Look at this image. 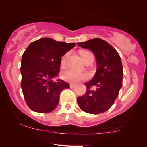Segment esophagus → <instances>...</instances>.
<instances>
[{"mask_svg": "<svg viewBox=\"0 0 147 147\" xmlns=\"http://www.w3.org/2000/svg\"><path fill=\"white\" fill-rule=\"evenodd\" d=\"M76 86V84H70V87L71 88H74Z\"/></svg>", "mask_w": 147, "mask_h": 147, "instance_id": "esophagus-1", "label": "esophagus"}]
</instances>
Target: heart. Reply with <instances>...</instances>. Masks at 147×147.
Returning <instances> with one entry per match:
<instances>
[{"label": "heart", "mask_w": 147, "mask_h": 147, "mask_svg": "<svg viewBox=\"0 0 147 147\" xmlns=\"http://www.w3.org/2000/svg\"><path fill=\"white\" fill-rule=\"evenodd\" d=\"M90 53L89 52H82L81 55H82V58H83L84 61H86V59L87 58L88 55ZM68 53H65V55H63V57L61 58V65H64L66 63L67 58H68ZM62 78L64 80L67 81V82H72V83H76V82H79V81L84 80L88 78V75L86 74V73L83 72H79V71H75V70L71 69V68H68V69L65 70L62 72Z\"/></svg>", "instance_id": "1"}]
</instances>
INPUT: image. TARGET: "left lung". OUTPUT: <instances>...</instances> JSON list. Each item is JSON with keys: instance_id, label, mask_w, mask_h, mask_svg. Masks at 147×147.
<instances>
[{"instance_id": "1", "label": "left lung", "mask_w": 147, "mask_h": 147, "mask_svg": "<svg viewBox=\"0 0 147 147\" xmlns=\"http://www.w3.org/2000/svg\"><path fill=\"white\" fill-rule=\"evenodd\" d=\"M78 45L91 50L97 61V71L93 79L84 84L86 93L77 98L79 107L85 113L100 114L107 111L118 97L123 84V70L121 57L108 42L94 38ZM95 86V90H92Z\"/></svg>"}]
</instances>
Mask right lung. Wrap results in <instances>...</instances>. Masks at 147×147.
Here are the masks:
<instances>
[{
    "instance_id": "add662e5",
    "label": "right lung",
    "mask_w": 147,
    "mask_h": 147,
    "mask_svg": "<svg viewBox=\"0 0 147 147\" xmlns=\"http://www.w3.org/2000/svg\"><path fill=\"white\" fill-rule=\"evenodd\" d=\"M75 45L42 38L26 49L22 58L21 85L25 101L31 110L47 113L58 106L61 91L70 86L64 81L53 79L60 71L61 57Z\"/></svg>"
}]
</instances>
